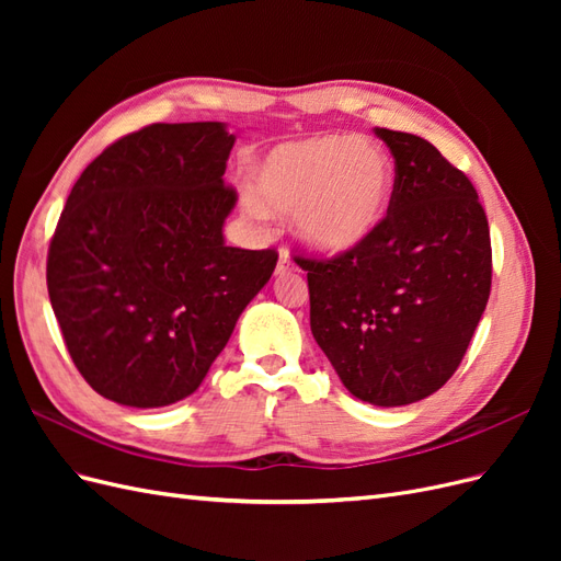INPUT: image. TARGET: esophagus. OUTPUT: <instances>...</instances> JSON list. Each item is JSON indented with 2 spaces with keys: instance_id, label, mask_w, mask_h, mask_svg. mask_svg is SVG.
Listing matches in <instances>:
<instances>
[{
  "instance_id": "34e87169",
  "label": "esophagus",
  "mask_w": 561,
  "mask_h": 561,
  "mask_svg": "<svg viewBox=\"0 0 561 561\" xmlns=\"http://www.w3.org/2000/svg\"><path fill=\"white\" fill-rule=\"evenodd\" d=\"M290 271H295V264L290 260V254H287L285 250H280L278 264H276V274H290Z\"/></svg>"
}]
</instances>
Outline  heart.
<instances>
[{"mask_svg":"<svg viewBox=\"0 0 561 561\" xmlns=\"http://www.w3.org/2000/svg\"><path fill=\"white\" fill-rule=\"evenodd\" d=\"M248 182L241 203L250 217L295 215L299 239L311 250L342 254L381 227L396 168L375 140L318 133L264 151Z\"/></svg>","mask_w":561,"mask_h":561,"instance_id":"b5f03b06","label":"heart"}]
</instances>
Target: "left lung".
I'll return each mask as SVG.
<instances>
[{"label": "left lung", "instance_id": "8db88e82", "mask_svg": "<svg viewBox=\"0 0 561 561\" xmlns=\"http://www.w3.org/2000/svg\"><path fill=\"white\" fill-rule=\"evenodd\" d=\"M396 159L381 227L309 271L311 332L358 400L428 398L461 365L491 293L489 222L472 182L412 133L377 128Z\"/></svg>", "mask_w": 561, "mask_h": 561}]
</instances>
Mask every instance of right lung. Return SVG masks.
Listing matches in <instances>:
<instances>
[{
	"mask_svg": "<svg viewBox=\"0 0 561 561\" xmlns=\"http://www.w3.org/2000/svg\"><path fill=\"white\" fill-rule=\"evenodd\" d=\"M233 142L219 122L151 124L112 142L67 196L48 297L72 363L112 402L192 396L274 274V248L225 243Z\"/></svg>",
	"mask_w": 561,
	"mask_h": 561,
	"instance_id": "1",
	"label": "right lung"
}]
</instances>
